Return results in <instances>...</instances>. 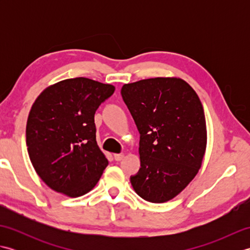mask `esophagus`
Segmentation results:
<instances>
[{"instance_id":"esophagus-1","label":"esophagus","mask_w":250,"mask_h":250,"mask_svg":"<svg viewBox=\"0 0 250 250\" xmlns=\"http://www.w3.org/2000/svg\"><path fill=\"white\" fill-rule=\"evenodd\" d=\"M114 158H115L116 161H121L122 159L125 158V155H124V153H115Z\"/></svg>"}]
</instances>
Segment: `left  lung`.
I'll return each instance as SVG.
<instances>
[{
  "label": "left lung",
  "mask_w": 250,
  "mask_h": 250,
  "mask_svg": "<svg viewBox=\"0 0 250 250\" xmlns=\"http://www.w3.org/2000/svg\"><path fill=\"white\" fill-rule=\"evenodd\" d=\"M121 95L140 132L141 168L130 177L152 203L176 196L194 178L206 148L204 109L180 78L157 77L124 84Z\"/></svg>",
  "instance_id": "left-lung-1"
}]
</instances>
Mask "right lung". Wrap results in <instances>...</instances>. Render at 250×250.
I'll use <instances>...</instances> for the list:
<instances>
[{
	"label": "right lung",
	"instance_id": "obj_1",
	"mask_svg": "<svg viewBox=\"0 0 250 250\" xmlns=\"http://www.w3.org/2000/svg\"><path fill=\"white\" fill-rule=\"evenodd\" d=\"M115 87L84 77L45 89L26 122L30 160L42 180L71 198L91 190L108 166L95 139L94 114Z\"/></svg>",
	"mask_w": 250,
	"mask_h": 250
}]
</instances>
